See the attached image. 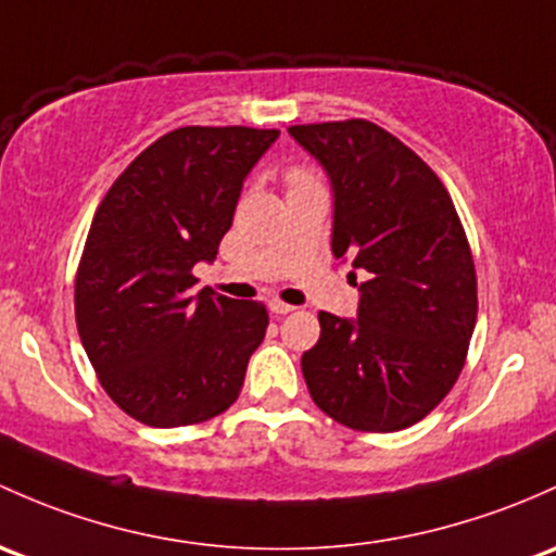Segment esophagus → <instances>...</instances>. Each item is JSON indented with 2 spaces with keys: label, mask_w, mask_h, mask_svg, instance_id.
Wrapping results in <instances>:
<instances>
[{
  "label": "esophagus",
  "mask_w": 556,
  "mask_h": 556,
  "mask_svg": "<svg viewBox=\"0 0 556 556\" xmlns=\"http://www.w3.org/2000/svg\"><path fill=\"white\" fill-rule=\"evenodd\" d=\"M268 312L277 314V317H282V314L293 312V306H288V303H282V301H268Z\"/></svg>",
  "instance_id": "34e87169"
}]
</instances>
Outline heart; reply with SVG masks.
Wrapping results in <instances>:
<instances>
[{"label": "heart", "instance_id": "1", "mask_svg": "<svg viewBox=\"0 0 556 556\" xmlns=\"http://www.w3.org/2000/svg\"><path fill=\"white\" fill-rule=\"evenodd\" d=\"M298 180H301V178H298Z\"/></svg>", "mask_w": 556, "mask_h": 556}]
</instances>
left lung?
<instances>
[{
    "label": "left lung",
    "instance_id": "8db88e82",
    "mask_svg": "<svg viewBox=\"0 0 556 556\" xmlns=\"http://www.w3.org/2000/svg\"><path fill=\"white\" fill-rule=\"evenodd\" d=\"M332 191L330 248L359 282L356 319L319 312L301 370L319 410L359 431L429 416L460 376L477 274L453 200L402 140L365 119L288 127Z\"/></svg>",
    "mask_w": 556,
    "mask_h": 556
}]
</instances>
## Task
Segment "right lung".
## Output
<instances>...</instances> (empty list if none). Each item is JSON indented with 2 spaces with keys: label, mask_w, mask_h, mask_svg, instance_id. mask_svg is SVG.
Listing matches in <instances>:
<instances>
[{
  "label": "right lung",
  "mask_w": 556,
  "mask_h": 556,
  "mask_svg": "<svg viewBox=\"0 0 556 556\" xmlns=\"http://www.w3.org/2000/svg\"><path fill=\"white\" fill-rule=\"evenodd\" d=\"M279 130L180 127L130 162L103 197L77 271L81 346L111 400L175 429L233 405L266 336L263 303L197 290L250 170Z\"/></svg>",
  "instance_id": "1"
}]
</instances>
